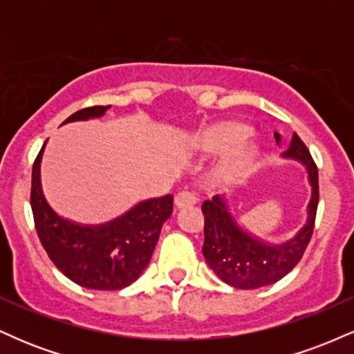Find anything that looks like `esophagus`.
<instances>
[{"label":"esophagus","mask_w":354,"mask_h":354,"mask_svg":"<svg viewBox=\"0 0 354 354\" xmlns=\"http://www.w3.org/2000/svg\"><path fill=\"white\" fill-rule=\"evenodd\" d=\"M198 203V198L194 196L193 191H188V189H183L180 193H176V196H174V206L176 208H186V206H193Z\"/></svg>","instance_id":"esophagus-1"}]
</instances>
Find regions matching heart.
<instances>
[{
  "mask_svg": "<svg viewBox=\"0 0 354 354\" xmlns=\"http://www.w3.org/2000/svg\"><path fill=\"white\" fill-rule=\"evenodd\" d=\"M251 129L239 123H218L203 129L194 138V146L205 153L228 151L221 158L214 176L219 183H234L253 168L258 158V148L253 143L245 141Z\"/></svg>",
  "mask_w": 354,
  "mask_h": 354,
  "instance_id": "b5f03b06",
  "label": "heart"
}]
</instances>
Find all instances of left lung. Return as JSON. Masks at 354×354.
Here are the masks:
<instances>
[{"mask_svg":"<svg viewBox=\"0 0 354 354\" xmlns=\"http://www.w3.org/2000/svg\"><path fill=\"white\" fill-rule=\"evenodd\" d=\"M274 138L279 145L281 136L274 133ZM283 156L298 160L306 168L308 181L311 185L306 223L291 239L281 245H271L250 234L231 214L225 196H214L201 206L205 214L203 254L206 263L221 281L238 290H256L279 281L298 265L315 230L319 200L318 168L306 145L296 133Z\"/></svg>","mask_w":354,"mask_h":354,"instance_id":"left-lung-1","label":"left lung"}]
</instances>
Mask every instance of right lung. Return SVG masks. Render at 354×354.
<instances>
[{
  "instance_id": "obj_1",
  "label": "right lung",
  "mask_w": 354,
  "mask_h": 354,
  "mask_svg": "<svg viewBox=\"0 0 354 354\" xmlns=\"http://www.w3.org/2000/svg\"><path fill=\"white\" fill-rule=\"evenodd\" d=\"M109 108L80 109L64 123L100 118ZM44 146L46 143L36 156L31 174V209L44 251L61 273L83 288L115 291L135 283L151 259L163 223L171 216L173 196L138 203L104 225L70 221L59 216L44 198L39 174Z\"/></svg>"
}]
</instances>
